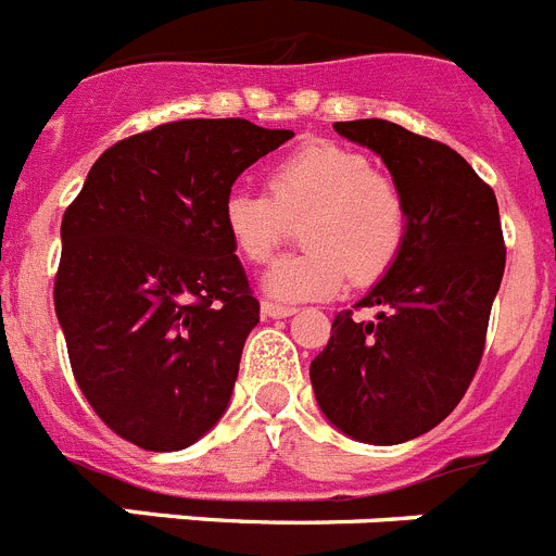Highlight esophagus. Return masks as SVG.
Wrapping results in <instances>:
<instances>
[{"label":"esophagus","instance_id":"1","mask_svg":"<svg viewBox=\"0 0 556 556\" xmlns=\"http://www.w3.org/2000/svg\"><path fill=\"white\" fill-rule=\"evenodd\" d=\"M294 312H298V308L287 306V303H273V301L262 303L264 317H289V314H294Z\"/></svg>","mask_w":556,"mask_h":556}]
</instances>
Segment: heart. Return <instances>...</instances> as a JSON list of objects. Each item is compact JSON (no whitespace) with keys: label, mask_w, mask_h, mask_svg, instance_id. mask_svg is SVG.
I'll list each match as a JSON object with an SVG mask.
<instances>
[{"label":"heart","mask_w":556,"mask_h":556,"mask_svg":"<svg viewBox=\"0 0 556 556\" xmlns=\"http://www.w3.org/2000/svg\"><path fill=\"white\" fill-rule=\"evenodd\" d=\"M298 219L303 250L264 278L267 292L283 301L328 298L348 278L370 287L390 273L409 233L401 186L372 169L365 152L333 141H308L275 161L267 194L236 189L223 203L230 244L250 264H267Z\"/></svg>","instance_id":"heart-1"}]
</instances>
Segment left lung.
Listing matches in <instances>:
<instances>
[{
  "label": "left lung",
  "instance_id": "1",
  "mask_svg": "<svg viewBox=\"0 0 556 556\" xmlns=\"http://www.w3.org/2000/svg\"><path fill=\"white\" fill-rule=\"evenodd\" d=\"M333 127L384 159L409 205V233L390 273L353 306H376V320L333 314L308 376L339 431L358 443H406L443 424L479 370L507 264L498 203L443 141L384 119Z\"/></svg>",
  "mask_w": 556,
  "mask_h": 556
}]
</instances>
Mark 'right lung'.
I'll return each mask as SVG.
<instances>
[{"instance_id": "1", "label": "right lung", "mask_w": 556, "mask_h": 556, "mask_svg": "<svg viewBox=\"0 0 556 556\" xmlns=\"http://www.w3.org/2000/svg\"><path fill=\"white\" fill-rule=\"evenodd\" d=\"M292 136L248 119L166 122L108 147L63 214L52 298L68 362L127 443L180 451L228 409L258 301L223 203Z\"/></svg>"}]
</instances>
